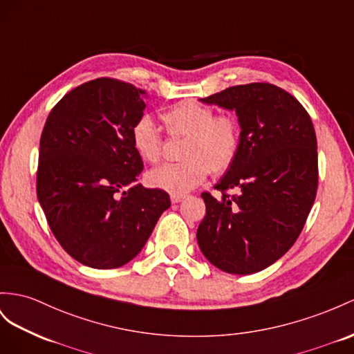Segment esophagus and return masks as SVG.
<instances>
[{"label":"esophagus","instance_id":"1","mask_svg":"<svg viewBox=\"0 0 354 354\" xmlns=\"http://www.w3.org/2000/svg\"><path fill=\"white\" fill-rule=\"evenodd\" d=\"M184 198H185V194H171L170 196L171 203H179V202H183Z\"/></svg>","mask_w":354,"mask_h":354}]
</instances>
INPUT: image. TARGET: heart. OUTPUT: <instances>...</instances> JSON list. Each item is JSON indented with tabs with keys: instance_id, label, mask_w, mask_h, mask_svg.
Returning a JSON list of instances; mask_svg holds the SVG:
<instances>
[{
	"instance_id": "1",
	"label": "heart",
	"mask_w": 354,
	"mask_h": 354,
	"mask_svg": "<svg viewBox=\"0 0 354 354\" xmlns=\"http://www.w3.org/2000/svg\"><path fill=\"white\" fill-rule=\"evenodd\" d=\"M167 133L187 138L180 162H166L148 171L149 187L170 194H185L202 184L209 174H223L238 156L241 130L230 115H215L209 106L180 102L161 115ZM131 140L139 157L157 162L162 153V136L149 116H142L133 125Z\"/></svg>"
}]
</instances>
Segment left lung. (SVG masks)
<instances>
[{"instance_id": "8db88e82", "label": "left lung", "mask_w": 354, "mask_h": 354, "mask_svg": "<svg viewBox=\"0 0 354 354\" xmlns=\"http://www.w3.org/2000/svg\"><path fill=\"white\" fill-rule=\"evenodd\" d=\"M201 100L236 112L241 142L214 187L220 201L202 193L198 247L227 274H254L292 248L311 211L319 183L314 125L292 94L272 84L230 86Z\"/></svg>"}]
</instances>
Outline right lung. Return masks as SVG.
Here are the masks:
<instances>
[{"instance_id": "1", "label": "right lung", "mask_w": 354, "mask_h": 354, "mask_svg": "<svg viewBox=\"0 0 354 354\" xmlns=\"http://www.w3.org/2000/svg\"><path fill=\"white\" fill-rule=\"evenodd\" d=\"M147 93L98 77L52 109L40 139L37 197L59 245L79 263L115 269L147 243L170 197L136 184L143 161L131 140Z\"/></svg>"}]
</instances>
